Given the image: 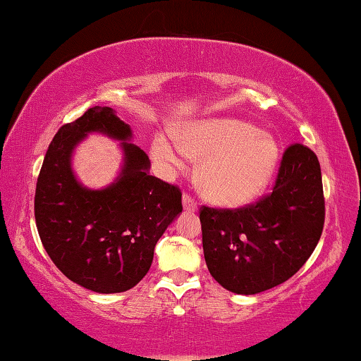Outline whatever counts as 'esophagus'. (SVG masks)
I'll list each match as a JSON object with an SVG mask.
<instances>
[{
    "label": "esophagus",
    "mask_w": 361,
    "mask_h": 361,
    "mask_svg": "<svg viewBox=\"0 0 361 361\" xmlns=\"http://www.w3.org/2000/svg\"><path fill=\"white\" fill-rule=\"evenodd\" d=\"M182 204H184V209L185 211H190V212H195L198 209V204H197V202H195V198H192L190 195H184V197H182Z\"/></svg>",
    "instance_id": "esophagus-1"
}]
</instances>
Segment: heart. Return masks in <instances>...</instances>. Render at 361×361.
I'll list each match as a JSON object with an SVG mask.
<instances>
[{
	"label": "heart",
	"mask_w": 361,
	"mask_h": 361,
	"mask_svg": "<svg viewBox=\"0 0 361 361\" xmlns=\"http://www.w3.org/2000/svg\"><path fill=\"white\" fill-rule=\"evenodd\" d=\"M173 144L163 135L153 140L152 155L174 166H184L188 155L204 158L200 187L204 197L221 206H241L261 193L279 158L274 137L250 123L233 118H211L176 133Z\"/></svg>",
	"instance_id": "b5f03b06"
}]
</instances>
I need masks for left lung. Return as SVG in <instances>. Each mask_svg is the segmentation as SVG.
<instances>
[{"label": "left lung", "instance_id": "obj_1", "mask_svg": "<svg viewBox=\"0 0 361 361\" xmlns=\"http://www.w3.org/2000/svg\"><path fill=\"white\" fill-rule=\"evenodd\" d=\"M209 274L236 294H257L291 279L318 245L324 224L320 161L309 147L285 150L271 192L236 209L202 206Z\"/></svg>", "mask_w": 361, "mask_h": 361}]
</instances>
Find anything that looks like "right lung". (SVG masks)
I'll list each match as a JSON object with an SVG mask.
<instances>
[{"label": "right lung", "mask_w": 361, "mask_h": 361, "mask_svg": "<svg viewBox=\"0 0 361 361\" xmlns=\"http://www.w3.org/2000/svg\"><path fill=\"white\" fill-rule=\"evenodd\" d=\"M90 132L123 140L122 174L102 191L82 188L69 164ZM131 137V128L110 107L87 109L51 140L35 192L47 256L68 280L100 294L128 291L144 279L157 241L182 211L180 188L149 174L150 159Z\"/></svg>", "instance_id": "1"}]
</instances>
